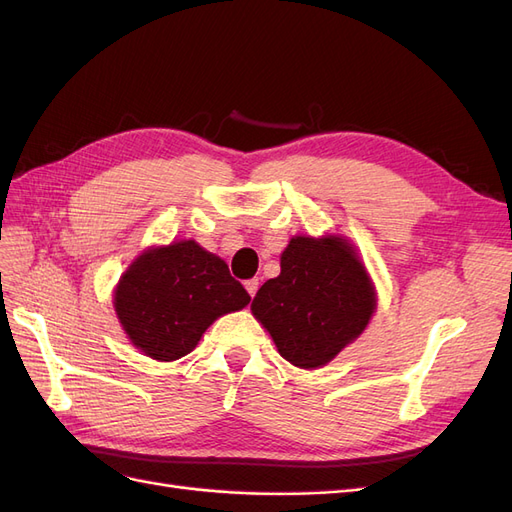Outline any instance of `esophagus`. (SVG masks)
Listing matches in <instances>:
<instances>
[{"mask_svg": "<svg viewBox=\"0 0 512 512\" xmlns=\"http://www.w3.org/2000/svg\"><path fill=\"white\" fill-rule=\"evenodd\" d=\"M245 290L250 292V297L254 299L256 297V290H258V280H247L245 282Z\"/></svg>", "mask_w": 512, "mask_h": 512, "instance_id": "obj_1", "label": "esophagus"}]
</instances>
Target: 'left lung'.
I'll list each match as a JSON object with an SVG mask.
<instances>
[{
  "mask_svg": "<svg viewBox=\"0 0 512 512\" xmlns=\"http://www.w3.org/2000/svg\"><path fill=\"white\" fill-rule=\"evenodd\" d=\"M376 309L369 277L350 243L339 237H294L282 273L252 301L286 361L303 369L327 365L359 337Z\"/></svg>",
  "mask_w": 512,
  "mask_h": 512,
  "instance_id": "8db88e82",
  "label": "left lung"
}]
</instances>
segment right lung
I'll return each mask as SVG.
<instances>
[{
    "mask_svg": "<svg viewBox=\"0 0 512 512\" xmlns=\"http://www.w3.org/2000/svg\"><path fill=\"white\" fill-rule=\"evenodd\" d=\"M250 299L222 258L179 241L134 260L115 290V312L136 348L156 361H177L215 318Z\"/></svg>",
    "mask_w": 512,
    "mask_h": 512,
    "instance_id": "obj_1",
    "label": "right lung"
}]
</instances>
